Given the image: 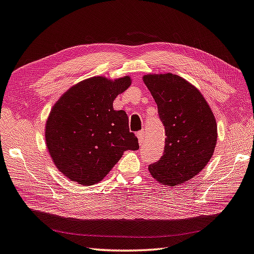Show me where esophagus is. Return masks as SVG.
Instances as JSON below:
<instances>
[{"mask_svg":"<svg viewBox=\"0 0 254 254\" xmlns=\"http://www.w3.org/2000/svg\"><path fill=\"white\" fill-rule=\"evenodd\" d=\"M137 138H138V143L142 145V143L144 142V132L143 131L137 132Z\"/></svg>","mask_w":254,"mask_h":254,"instance_id":"34e87169","label":"esophagus"}]
</instances>
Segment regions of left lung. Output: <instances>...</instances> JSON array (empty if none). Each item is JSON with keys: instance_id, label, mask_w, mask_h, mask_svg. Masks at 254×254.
Returning a JSON list of instances; mask_svg holds the SVG:
<instances>
[{"instance_id": "obj_1", "label": "left lung", "mask_w": 254, "mask_h": 254, "mask_svg": "<svg viewBox=\"0 0 254 254\" xmlns=\"http://www.w3.org/2000/svg\"><path fill=\"white\" fill-rule=\"evenodd\" d=\"M143 81L157 104L166 135L163 156L148 171L163 185H180L210 161L218 136L215 116L199 90L177 74H145Z\"/></svg>"}]
</instances>
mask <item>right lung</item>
<instances>
[{"mask_svg": "<svg viewBox=\"0 0 254 254\" xmlns=\"http://www.w3.org/2000/svg\"><path fill=\"white\" fill-rule=\"evenodd\" d=\"M131 86L128 76L92 77L74 84L55 103L45 127L53 162L64 176L83 186L106 177L123 152L138 150L123 110L113 101Z\"/></svg>", "mask_w": 254, "mask_h": 254, "instance_id": "1", "label": "right lung"}]
</instances>
